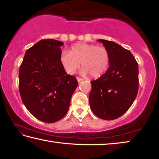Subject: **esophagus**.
<instances>
[{"mask_svg":"<svg viewBox=\"0 0 159 159\" xmlns=\"http://www.w3.org/2000/svg\"><path fill=\"white\" fill-rule=\"evenodd\" d=\"M76 79H77V80H78V82H79V83L81 82L82 80H83V79H81V78H79V77H77Z\"/></svg>","mask_w":159,"mask_h":159,"instance_id":"esophagus-1","label":"esophagus"}]
</instances>
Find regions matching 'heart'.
<instances>
[{
	"label": "heart",
	"mask_w": 159,
	"mask_h": 159,
	"mask_svg": "<svg viewBox=\"0 0 159 159\" xmlns=\"http://www.w3.org/2000/svg\"><path fill=\"white\" fill-rule=\"evenodd\" d=\"M61 66L66 73L73 74L83 67V74H90L93 78H99L105 74L110 64L108 50L95 44L78 43L72 45L69 51L64 50L60 56Z\"/></svg>",
	"instance_id": "1"
}]
</instances>
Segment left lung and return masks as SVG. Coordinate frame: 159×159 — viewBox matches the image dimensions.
Listing matches in <instances>:
<instances>
[{
	"instance_id": "8db88e82",
	"label": "left lung",
	"mask_w": 159,
	"mask_h": 159,
	"mask_svg": "<svg viewBox=\"0 0 159 159\" xmlns=\"http://www.w3.org/2000/svg\"><path fill=\"white\" fill-rule=\"evenodd\" d=\"M110 55L109 69L98 79L91 81L90 109L96 116L114 120L125 114L138 92V64L130 51L115 42L98 40Z\"/></svg>"
}]
</instances>
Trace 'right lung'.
I'll return each instance as SVG.
<instances>
[{"instance_id": "right-lung-1", "label": "right lung", "mask_w": 159, "mask_h": 159, "mask_svg": "<svg viewBox=\"0 0 159 159\" xmlns=\"http://www.w3.org/2000/svg\"><path fill=\"white\" fill-rule=\"evenodd\" d=\"M61 41L43 39L26 50L19 71V90L26 108L37 119L55 123L68 111L78 85L66 74L60 56Z\"/></svg>"}]
</instances>
